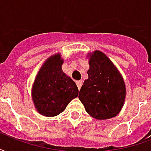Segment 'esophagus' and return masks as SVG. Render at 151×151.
Segmentation results:
<instances>
[{
	"label": "esophagus",
	"instance_id": "obj_1",
	"mask_svg": "<svg viewBox=\"0 0 151 151\" xmlns=\"http://www.w3.org/2000/svg\"><path fill=\"white\" fill-rule=\"evenodd\" d=\"M76 85H77V86H78V89L80 90L81 87V86H82V82H81V81H77V82H76Z\"/></svg>",
	"mask_w": 151,
	"mask_h": 151
}]
</instances>
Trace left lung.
Instances as JSON below:
<instances>
[{
	"instance_id": "8db88e82",
	"label": "left lung",
	"mask_w": 151,
	"mask_h": 151,
	"mask_svg": "<svg viewBox=\"0 0 151 151\" xmlns=\"http://www.w3.org/2000/svg\"><path fill=\"white\" fill-rule=\"evenodd\" d=\"M89 59L88 78L85 80L79 99L86 113L96 119L116 117L124 107L126 86L118 68L101 51L86 55Z\"/></svg>"
}]
</instances>
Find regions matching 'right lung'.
Returning <instances> with one entry per match:
<instances>
[{"label":"right lung","mask_w":151,"mask_h":151,"mask_svg":"<svg viewBox=\"0 0 151 151\" xmlns=\"http://www.w3.org/2000/svg\"><path fill=\"white\" fill-rule=\"evenodd\" d=\"M64 60L60 53L51 55L38 70L32 86V99L38 113L55 117L65 111L78 96L75 81L62 70Z\"/></svg>","instance_id":"1"}]
</instances>
